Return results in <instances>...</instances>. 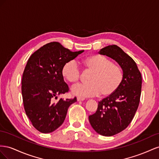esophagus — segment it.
Segmentation results:
<instances>
[{"label": "esophagus", "instance_id": "34e87169", "mask_svg": "<svg viewBox=\"0 0 159 159\" xmlns=\"http://www.w3.org/2000/svg\"><path fill=\"white\" fill-rule=\"evenodd\" d=\"M76 100H77V101H84V98H81V97H77Z\"/></svg>", "mask_w": 159, "mask_h": 159}]
</instances>
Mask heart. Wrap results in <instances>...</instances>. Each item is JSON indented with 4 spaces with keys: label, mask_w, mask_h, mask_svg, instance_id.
Here are the masks:
<instances>
[{
    "label": "heart",
    "mask_w": 159,
    "mask_h": 159,
    "mask_svg": "<svg viewBox=\"0 0 159 159\" xmlns=\"http://www.w3.org/2000/svg\"><path fill=\"white\" fill-rule=\"evenodd\" d=\"M81 64L93 72L89 80V84H79L72 88V93L81 98L96 97L101 94L107 97L118 90L123 80V71L108 58L94 54L84 58ZM62 76L70 83H76L80 77V70L75 61L71 60L63 65Z\"/></svg>",
    "instance_id": "b5f03b06"
}]
</instances>
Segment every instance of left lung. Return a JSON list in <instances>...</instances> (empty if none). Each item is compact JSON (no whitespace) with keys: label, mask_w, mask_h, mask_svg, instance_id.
<instances>
[{"label":"left lung","mask_w":159,"mask_h":159,"mask_svg":"<svg viewBox=\"0 0 159 159\" xmlns=\"http://www.w3.org/2000/svg\"><path fill=\"white\" fill-rule=\"evenodd\" d=\"M98 53L115 60L124 75L120 87L99 101L96 112L89 116L97 133L111 137L125 130L134 118L140 102L142 76L134 61L116 45L107 46Z\"/></svg>","instance_id":"obj_1"}]
</instances>
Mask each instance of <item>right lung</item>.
<instances>
[{"label":"right lung","instance_id":"right-lung-1","mask_svg":"<svg viewBox=\"0 0 159 159\" xmlns=\"http://www.w3.org/2000/svg\"><path fill=\"white\" fill-rule=\"evenodd\" d=\"M84 51L72 52L58 42L49 43L29 58L22 78L24 108L34 127L43 133L55 130L63 123L69 106L76 98L57 102V95L69 90L61 73L63 65Z\"/></svg>","mask_w":159,"mask_h":159}]
</instances>
